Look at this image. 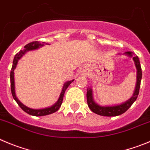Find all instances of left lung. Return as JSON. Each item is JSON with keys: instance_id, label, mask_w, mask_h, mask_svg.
Returning a JSON list of instances; mask_svg holds the SVG:
<instances>
[{"instance_id": "8db88e82", "label": "left lung", "mask_w": 150, "mask_h": 150, "mask_svg": "<svg viewBox=\"0 0 150 150\" xmlns=\"http://www.w3.org/2000/svg\"><path fill=\"white\" fill-rule=\"evenodd\" d=\"M126 54H127L129 57H132L134 61H135V67L137 69V83L135 86V90L134 92V94L132 97L129 99L125 103H121L117 106H112V107H100L96 102L93 100L92 98V92L91 89H87V93H86V99H87L88 107H89L91 110L93 112L102 116H117L123 114L131 106L132 103L135 101L139 93L140 86H141V81L142 78V71H141V64H140L139 59L137 55L133 54L132 52H126Z\"/></svg>"}]
</instances>
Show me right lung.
Listing matches in <instances>:
<instances>
[{
    "instance_id": "obj_1",
    "label": "right lung",
    "mask_w": 150,
    "mask_h": 150,
    "mask_svg": "<svg viewBox=\"0 0 150 150\" xmlns=\"http://www.w3.org/2000/svg\"><path fill=\"white\" fill-rule=\"evenodd\" d=\"M46 43L44 42H40V41H33L31 43H29L28 44H26L24 47V50H21L19 52L15 54V58H14L13 60V64H12V71L10 72V83H11V92H12V95L13 96V98L15 99V101L18 103V104L19 105V107L22 109L24 112H26L28 114L31 115L33 116H43V115H47L52 114L53 112H55L56 111H58L59 110L60 107L61 106V103H62L63 98H64V93H65L66 89H67L69 84L73 81L74 80L72 81H69L66 82L65 84H64V87H63L62 91H61V96H60L59 99H58V102L54 104L53 106H52L51 107H48V108L45 109H40V110H33V109L29 108V107H26L25 105H23L21 102H20V100L17 98L16 96H15V81H14V69L16 67L17 64H18V60L21 58V56L26 52V51H29V50H35V49L39 48L40 47H42L43 46V44Z\"/></svg>"
}]
</instances>
